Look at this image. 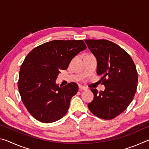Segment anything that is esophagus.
Here are the masks:
<instances>
[{
  "label": "esophagus",
  "mask_w": 149,
  "mask_h": 149,
  "mask_svg": "<svg viewBox=\"0 0 149 149\" xmlns=\"http://www.w3.org/2000/svg\"><path fill=\"white\" fill-rule=\"evenodd\" d=\"M79 91H86L87 90V88L84 86H79Z\"/></svg>",
  "instance_id": "34e87169"
}]
</instances>
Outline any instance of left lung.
Segmentation results:
<instances>
[{"label":"left lung","instance_id":"8db88e82","mask_svg":"<svg viewBox=\"0 0 149 149\" xmlns=\"http://www.w3.org/2000/svg\"><path fill=\"white\" fill-rule=\"evenodd\" d=\"M97 60V74L101 75L104 91L91 89L94 95L88 107L96 116L111 120L122 113L134 97L138 75L132 57L122 48L105 39L85 40Z\"/></svg>","mask_w":149,"mask_h":149}]
</instances>
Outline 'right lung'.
Masks as SVG:
<instances>
[{"label": "right lung", "mask_w": 149, "mask_h": 149, "mask_svg": "<svg viewBox=\"0 0 149 149\" xmlns=\"http://www.w3.org/2000/svg\"><path fill=\"white\" fill-rule=\"evenodd\" d=\"M87 49L83 40H54L33 49L20 68L18 90L33 117L48 123L66 114L73 96L78 91L74 82L56 84L60 70H66L75 55Z\"/></svg>", "instance_id": "1"}]
</instances>
